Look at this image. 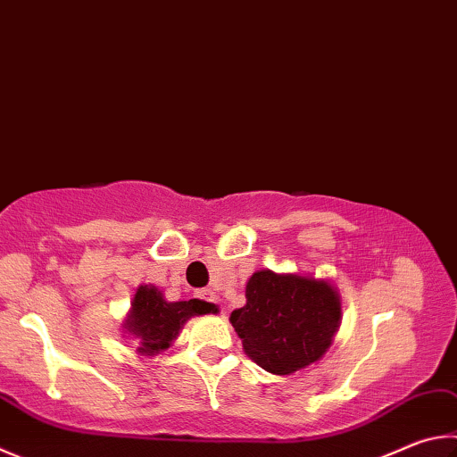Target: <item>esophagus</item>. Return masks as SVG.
<instances>
[{
    "label": "esophagus",
    "mask_w": 457,
    "mask_h": 457,
    "mask_svg": "<svg viewBox=\"0 0 457 457\" xmlns=\"http://www.w3.org/2000/svg\"><path fill=\"white\" fill-rule=\"evenodd\" d=\"M195 297H200V300H204L207 303H213V305L220 303L218 295H215V292H212V289H200V292H195Z\"/></svg>",
    "instance_id": "1"
}]
</instances>
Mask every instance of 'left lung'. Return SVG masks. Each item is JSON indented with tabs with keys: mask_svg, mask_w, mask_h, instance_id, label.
Returning <instances> with one entry per match:
<instances>
[{
	"mask_svg": "<svg viewBox=\"0 0 457 457\" xmlns=\"http://www.w3.org/2000/svg\"><path fill=\"white\" fill-rule=\"evenodd\" d=\"M245 297L229 321L257 366L287 376L326 353L342 315L328 281L263 270L247 281Z\"/></svg>",
	"mask_w": 457,
	"mask_h": 457,
	"instance_id": "left-lung-1",
	"label": "left lung"
}]
</instances>
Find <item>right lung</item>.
<instances>
[{"instance_id": "right-lung-1", "label": "right lung", "mask_w": 457, "mask_h": 457, "mask_svg": "<svg viewBox=\"0 0 457 457\" xmlns=\"http://www.w3.org/2000/svg\"><path fill=\"white\" fill-rule=\"evenodd\" d=\"M134 308L126 320V329L139 337L137 350L147 355L170 347V342L178 336L181 326L192 315L215 313L218 308L213 303L202 300L189 302H165L163 295L154 286H142L134 297Z\"/></svg>"}]
</instances>
